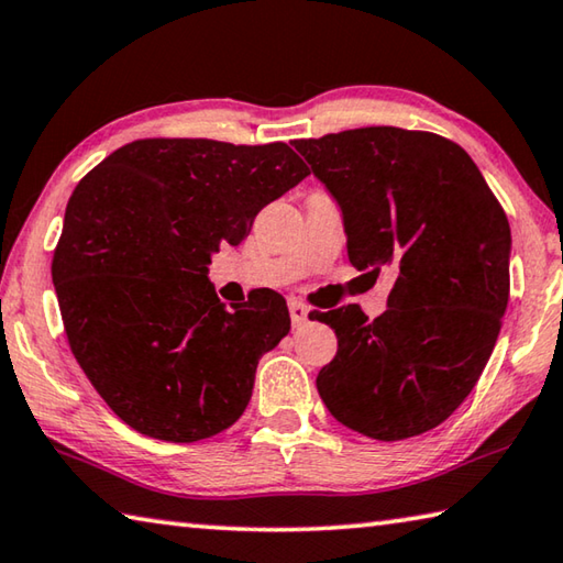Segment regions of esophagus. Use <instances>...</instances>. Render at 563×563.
Segmentation results:
<instances>
[{"label":"esophagus","mask_w":563,"mask_h":563,"mask_svg":"<svg viewBox=\"0 0 563 563\" xmlns=\"http://www.w3.org/2000/svg\"><path fill=\"white\" fill-rule=\"evenodd\" d=\"M288 310H290V320H292V327H302L305 322H308V305L300 302L298 298H290L288 300Z\"/></svg>","instance_id":"esophagus-1"}]
</instances>
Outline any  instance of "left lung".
Instances as JSON below:
<instances>
[{
  "mask_svg": "<svg viewBox=\"0 0 563 563\" xmlns=\"http://www.w3.org/2000/svg\"><path fill=\"white\" fill-rule=\"evenodd\" d=\"M340 201L354 268L394 271L388 308L317 312L336 334L317 391L374 441L441 426L473 391L509 300V221L467 152L435 132L356 128L295 140Z\"/></svg>",
  "mask_w": 563,
  "mask_h": 563,
  "instance_id": "obj_1",
  "label": "left lung"
}]
</instances>
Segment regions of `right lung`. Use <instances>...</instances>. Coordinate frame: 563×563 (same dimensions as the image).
Instances as JSON below:
<instances>
[{
    "label": "right lung",
    "mask_w": 563,
    "mask_h": 563,
    "mask_svg": "<svg viewBox=\"0 0 563 563\" xmlns=\"http://www.w3.org/2000/svg\"><path fill=\"white\" fill-rule=\"evenodd\" d=\"M308 175L285 142L147 137L78 181L51 278L76 362L137 433L194 443L246 411L258 360L290 332L288 305L265 290L227 310L207 265Z\"/></svg>",
    "instance_id": "1"
}]
</instances>
